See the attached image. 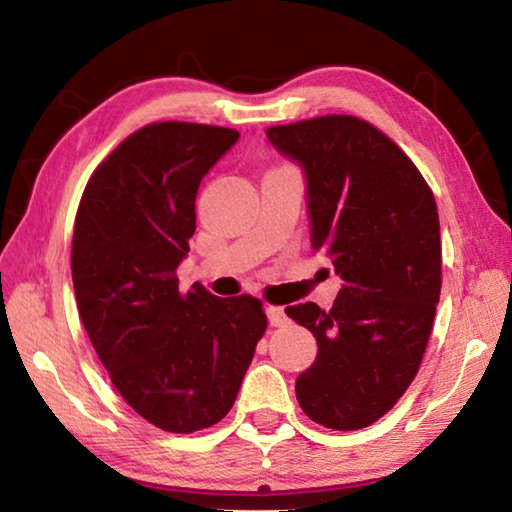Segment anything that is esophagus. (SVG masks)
I'll use <instances>...</instances> for the list:
<instances>
[{
  "label": "esophagus",
  "mask_w": 512,
  "mask_h": 512,
  "mask_svg": "<svg viewBox=\"0 0 512 512\" xmlns=\"http://www.w3.org/2000/svg\"><path fill=\"white\" fill-rule=\"evenodd\" d=\"M266 316H268V323L273 327H284L289 323V316L284 314L282 307H266Z\"/></svg>",
  "instance_id": "34e87169"
}]
</instances>
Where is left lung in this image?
<instances>
[{"label":"left lung","mask_w":512,"mask_h":512,"mask_svg":"<svg viewBox=\"0 0 512 512\" xmlns=\"http://www.w3.org/2000/svg\"><path fill=\"white\" fill-rule=\"evenodd\" d=\"M307 178L311 248L343 287L329 311H284L316 336L300 372V409L327 429L377 422L418 375L440 300L438 207L418 167L391 137L352 115L266 128Z\"/></svg>","instance_id":"1"}]
</instances>
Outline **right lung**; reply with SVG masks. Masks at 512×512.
<instances>
[{"instance_id": "right-lung-1", "label": "right lung", "mask_w": 512, "mask_h": 512, "mask_svg": "<svg viewBox=\"0 0 512 512\" xmlns=\"http://www.w3.org/2000/svg\"><path fill=\"white\" fill-rule=\"evenodd\" d=\"M239 133L160 121L126 137L85 185L72 280L85 332L124 402L171 433L228 415L266 332L262 302L183 293L198 185Z\"/></svg>"}]
</instances>
